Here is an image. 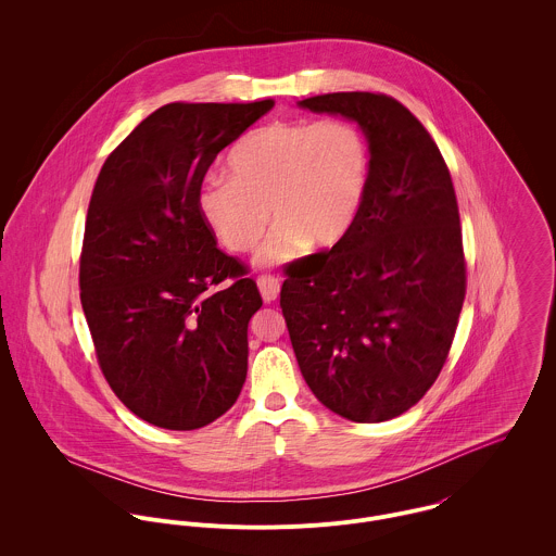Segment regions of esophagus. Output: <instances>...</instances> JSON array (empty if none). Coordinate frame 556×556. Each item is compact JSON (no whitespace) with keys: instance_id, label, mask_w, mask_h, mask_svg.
<instances>
[{"instance_id":"obj_1","label":"esophagus","mask_w":556,"mask_h":556,"mask_svg":"<svg viewBox=\"0 0 556 556\" xmlns=\"http://www.w3.org/2000/svg\"><path fill=\"white\" fill-rule=\"evenodd\" d=\"M256 285H258V291H261L263 302L271 304V302L278 300V293H280V282H278V278H274V276H261V278L256 280Z\"/></svg>"}]
</instances>
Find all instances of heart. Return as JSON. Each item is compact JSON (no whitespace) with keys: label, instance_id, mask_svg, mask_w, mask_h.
Listing matches in <instances>:
<instances>
[{"label":"heart","instance_id":"heart-1","mask_svg":"<svg viewBox=\"0 0 556 556\" xmlns=\"http://www.w3.org/2000/svg\"><path fill=\"white\" fill-rule=\"evenodd\" d=\"M229 175H210L197 194L203 223L233 252H250L269 214L276 227L261 265L298 258L308 243L331 250L353 231L370 181V146L351 122H274L241 137ZM270 212L267 213L266 210Z\"/></svg>","mask_w":556,"mask_h":556}]
</instances>
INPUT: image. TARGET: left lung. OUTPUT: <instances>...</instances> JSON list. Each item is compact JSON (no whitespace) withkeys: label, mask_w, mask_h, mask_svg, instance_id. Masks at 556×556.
I'll return each instance as SVG.
<instances>
[{"label":"left lung","mask_w":556,"mask_h":556,"mask_svg":"<svg viewBox=\"0 0 556 556\" xmlns=\"http://www.w3.org/2000/svg\"><path fill=\"white\" fill-rule=\"evenodd\" d=\"M298 106L355 122L372 166L353 231L289 271L280 308L318 402L351 421H388L432 388L463 311L454 184L428 130L390 96L338 91Z\"/></svg>","instance_id":"obj_1"}]
</instances>
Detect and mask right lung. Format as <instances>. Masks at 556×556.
<instances>
[{"label": "right lung", "instance_id": "add662e5", "mask_svg": "<svg viewBox=\"0 0 556 556\" xmlns=\"http://www.w3.org/2000/svg\"><path fill=\"white\" fill-rule=\"evenodd\" d=\"M271 106H160L96 179L80 252L83 313L111 390L159 428H203L243 388L248 323L263 300L245 267L218 250L197 194L210 164ZM227 277L233 286L206 293Z\"/></svg>", "mask_w": 556, "mask_h": 556}]
</instances>
